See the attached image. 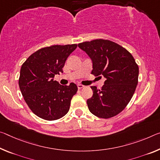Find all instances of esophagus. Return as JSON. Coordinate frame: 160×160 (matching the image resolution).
I'll list each match as a JSON object with an SVG mask.
<instances>
[{
  "mask_svg": "<svg viewBox=\"0 0 160 160\" xmlns=\"http://www.w3.org/2000/svg\"><path fill=\"white\" fill-rule=\"evenodd\" d=\"M85 87V86L84 85H81V84H78V89H82V88H84Z\"/></svg>",
  "mask_w": 160,
  "mask_h": 160,
  "instance_id": "34e87169",
  "label": "esophagus"
}]
</instances>
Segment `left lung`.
Wrapping results in <instances>:
<instances>
[{"mask_svg":"<svg viewBox=\"0 0 160 160\" xmlns=\"http://www.w3.org/2000/svg\"><path fill=\"white\" fill-rule=\"evenodd\" d=\"M92 61L91 74L105 78L101 90L91 86L92 98L87 100L90 112L108 119L118 115L126 108L138 83L139 67L131 53L115 42L96 39L78 44Z\"/></svg>","mask_w":160,"mask_h":160,"instance_id":"8db88e82","label":"left lung"}]
</instances>
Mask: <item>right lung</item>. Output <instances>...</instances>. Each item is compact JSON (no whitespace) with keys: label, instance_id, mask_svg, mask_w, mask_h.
Here are the masks:
<instances>
[{"label":"right lung","instance_id":"right-lung-1","mask_svg":"<svg viewBox=\"0 0 160 160\" xmlns=\"http://www.w3.org/2000/svg\"><path fill=\"white\" fill-rule=\"evenodd\" d=\"M77 44L42 48L30 55L22 65L18 85L25 102L39 118L52 121L65 116L78 91L75 83L61 85L54 80L62 72L68 56Z\"/></svg>","mask_w":160,"mask_h":160}]
</instances>
